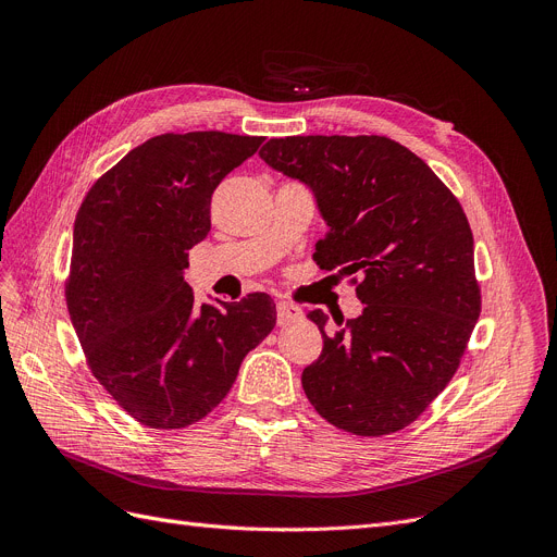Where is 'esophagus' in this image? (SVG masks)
<instances>
[{"mask_svg":"<svg viewBox=\"0 0 557 557\" xmlns=\"http://www.w3.org/2000/svg\"><path fill=\"white\" fill-rule=\"evenodd\" d=\"M302 318V309L294 302H277V325H288V323H296V320Z\"/></svg>","mask_w":557,"mask_h":557,"instance_id":"esophagus-1","label":"esophagus"}]
</instances>
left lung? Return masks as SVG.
<instances>
[{
  "label": "left lung",
  "mask_w": 557,
  "mask_h": 557,
  "mask_svg": "<svg viewBox=\"0 0 557 557\" xmlns=\"http://www.w3.org/2000/svg\"><path fill=\"white\" fill-rule=\"evenodd\" d=\"M305 183L327 223L315 242L325 271L359 273V318L327 334L302 372L311 406L355 435L416 422L460 366L481 313L474 237L458 198L406 146L382 135L275 137L259 151Z\"/></svg>",
  "instance_id": "1"
}]
</instances>
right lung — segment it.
Returning a JSON list of instances; mask_svg holds the SVG:
<instances>
[{
    "label": "right lung",
    "instance_id": "right-lung-1",
    "mask_svg": "<svg viewBox=\"0 0 557 557\" xmlns=\"http://www.w3.org/2000/svg\"><path fill=\"white\" fill-rule=\"evenodd\" d=\"M263 137L164 133L87 191L74 221L65 298L87 366L139 424L183 429L232 388L275 327L267 294L198 305L189 248L208 237L212 194Z\"/></svg>",
    "mask_w": 557,
    "mask_h": 557
}]
</instances>
